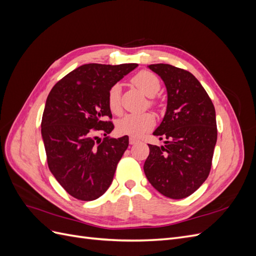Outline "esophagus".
Returning <instances> with one entry per match:
<instances>
[{
    "mask_svg": "<svg viewBox=\"0 0 256 256\" xmlns=\"http://www.w3.org/2000/svg\"><path fill=\"white\" fill-rule=\"evenodd\" d=\"M129 143H130V145H134V144L138 143V140H136V138H129Z\"/></svg>",
    "mask_w": 256,
    "mask_h": 256,
    "instance_id": "1",
    "label": "esophagus"
}]
</instances>
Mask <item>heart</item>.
<instances>
[{
  "label": "heart",
  "mask_w": 256,
  "mask_h": 256,
  "mask_svg": "<svg viewBox=\"0 0 256 256\" xmlns=\"http://www.w3.org/2000/svg\"><path fill=\"white\" fill-rule=\"evenodd\" d=\"M131 82L147 97H154L161 88V82L158 76L148 70L138 72L132 76ZM120 92L122 88L118 83L112 85L109 92H108V106H109L110 111L114 114H120L122 111ZM148 106L150 108L156 106L157 100L150 98L148 100ZM154 125V118L150 113L127 114L118 122L116 128H118V131L120 134L138 138L147 132V131H150Z\"/></svg>",
  "instance_id": "obj_1"
}]
</instances>
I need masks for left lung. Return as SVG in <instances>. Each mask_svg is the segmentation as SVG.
<instances>
[{
	"mask_svg": "<svg viewBox=\"0 0 256 256\" xmlns=\"http://www.w3.org/2000/svg\"><path fill=\"white\" fill-rule=\"evenodd\" d=\"M168 90L164 118L154 136L166 145L148 144L144 172L152 187L166 198L191 196L207 180L216 142L214 106L191 72L168 64L148 66Z\"/></svg>",
	"mask_w": 256,
	"mask_h": 256,
	"instance_id": "left-lung-1",
	"label": "left lung"
}]
</instances>
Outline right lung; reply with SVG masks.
<instances>
[{
  "label": "right lung",
  "mask_w": 256,
  "mask_h": 256,
  "mask_svg": "<svg viewBox=\"0 0 256 256\" xmlns=\"http://www.w3.org/2000/svg\"><path fill=\"white\" fill-rule=\"evenodd\" d=\"M136 66L82 65L54 85L47 98L42 136L48 166L76 200H94L112 184L129 138L106 136L114 129L108 92ZM98 133L105 136L102 140Z\"/></svg>",
  "instance_id": "add662e5"
}]
</instances>
